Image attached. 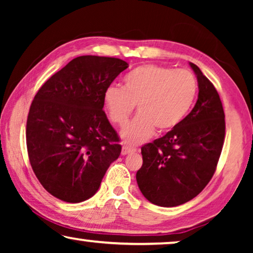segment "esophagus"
Listing matches in <instances>:
<instances>
[{"label":"esophagus","mask_w":253,"mask_h":253,"mask_svg":"<svg viewBox=\"0 0 253 253\" xmlns=\"http://www.w3.org/2000/svg\"><path fill=\"white\" fill-rule=\"evenodd\" d=\"M133 152H136V148H132V147L127 146V145H124V146L122 147V154L123 155L133 153Z\"/></svg>","instance_id":"esophagus-1"}]
</instances>
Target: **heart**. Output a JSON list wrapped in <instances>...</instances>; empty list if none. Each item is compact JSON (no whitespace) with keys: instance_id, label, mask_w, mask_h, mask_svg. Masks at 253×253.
<instances>
[{"instance_id":"obj_1","label":"heart","mask_w":253,"mask_h":253,"mask_svg":"<svg viewBox=\"0 0 253 253\" xmlns=\"http://www.w3.org/2000/svg\"><path fill=\"white\" fill-rule=\"evenodd\" d=\"M197 89L190 71L146 64L124 77L123 88L109 86L105 106L110 121L123 127L137 105L139 115L122 133L126 143L136 145L148 139L155 129L162 133L177 126L191 108Z\"/></svg>"}]
</instances>
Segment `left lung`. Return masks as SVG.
I'll use <instances>...</instances> for the list:
<instances>
[{"label": "left lung", "instance_id": "8db88e82", "mask_svg": "<svg viewBox=\"0 0 253 253\" xmlns=\"http://www.w3.org/2000/svg\"><path fill=\"white\" fill-rule=\"evenodd\" d=\"M198 100L185 119L164 137L141 146L136 178L141 193L158 206L174 207L195 198L215 172L226 122L219 93L196 64Z\"/></svg>", "mask_w": 253, "mask_h": 253}]
</instances>
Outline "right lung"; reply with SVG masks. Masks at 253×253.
Here are the masks:
<instances>
[{"instance_id": "1", "label": "right lung", "mask_w": 253, "mask_h": 253, "mask_svg": "<svg viewBox=\"0 0 253 253\" xmlns=\"http://www.w3.org/2000/svg\"><path fill=\"white\" fill-rule=\"evenodd\" d=\"M129 64L116 57H76L34 96L26 122L31 167L51 196L81 203L98 191L120 157V137L103 112L105 92Z\"/></svg>"}]
</instances>
